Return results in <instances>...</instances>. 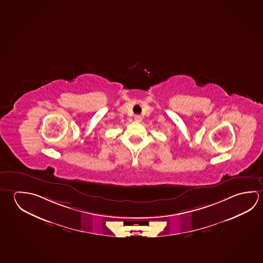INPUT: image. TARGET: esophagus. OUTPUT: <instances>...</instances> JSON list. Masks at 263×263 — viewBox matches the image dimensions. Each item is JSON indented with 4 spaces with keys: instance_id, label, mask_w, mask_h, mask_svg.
<instances>
[{
    "instance_id": "34e87169",
    "label": "esophagus",
    "mask_w": 263,
    "mask_h": 263,
    "mask_svg": "<svg viewBox=\"0 0 263 263\" xmlns=\"http://www.w3.org/2000/svg\"><path fill=\"white\" fill-rule=\"evenodd\" d=\"M134 119H135L136 122H138V123H139V122H141V120H142V116H139V115H136L135 117H134Z\"/></svg>"
}]
</instances>
